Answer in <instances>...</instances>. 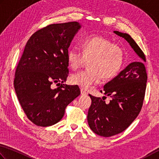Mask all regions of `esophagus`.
<instances>
[{
	"mask_svg": "<svg viewBox=\"0 0 159 159\" xmlns=\"http://www.w3.org/2000/svg\"><path fill=\"white\" fill-rule=\"evenodd\" d=\"M80 91H81V94H82V95H87V94H88V93L87 92V91H84V89H81V90H80Z\"/></svg>",
	"mask_w": 159,
	"mask_h": 159,
	"instance_id": "obj_1",
	"label": "esophagus"
}]
</instances>
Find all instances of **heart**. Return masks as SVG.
<instances>
[{
    "label": "heart",
    "instance_id": "1",
    "mask_svg": "<svg viewBox=\"0 0 159 159\" xmlns=\"http://www.w3.org/2000/svg\"><path fill=\"white\" fill-rule=\"evenodd\" d=\"M82 52L75 47L67 53V61L72 70H77L84 65L86 60L89 69L72 75V84L88 89L93 84H99L102 79L108 81L120 71L124 63V53L117 44L99 35L85 38L80 43Z\"/></svg>",
    "mask_w": 159,
    "mask_h": 159
}]
</instances>
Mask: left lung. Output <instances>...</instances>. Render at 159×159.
<instances>
[{"instance_id": "1", "label": "left lung", "mask_w": 159, "mask_h": 159, "mask_svg": "<svg viewBox=\"0 0 159 159\" xmlns=\"http://www.w3.org/2000/svg\"><path fill=\"white\" fill-rule=\"evenodd\" d=\"M114 33L124 38L143 61L130 63L105 84L104 93L112 98L109 103L103 98L89 94L91 105L87 115L89 126L96 134L103 137L123 132L136 119L143 107L147 80L144 65L146 58L140 47L127 33L116 30Z\"/></svg>"}]
</instances>
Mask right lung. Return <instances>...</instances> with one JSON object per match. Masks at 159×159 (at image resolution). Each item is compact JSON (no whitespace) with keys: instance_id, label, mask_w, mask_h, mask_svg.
Returning a JSON list of instances; mask_svg holds the SVG:
<instances>
[{"instance_id":"1","label":"right lung","mask_w":159,"mask_h":159,"mask_svg":"<svg viewBox=\"0 0 159 159\" xmlns=\"http://www.w3.org/2000/svg\"><path fill=\"white\" fill-rule=\"evenodd\" d=\"M80 28L77 21L50 24L33 33L25 46L14 86L24 112L36 126L58 123L67 105L80 96L77 85L63 82L69 72L67 53ZM59 82L60 87L52 89V84Z\"/></svg>"}]
</instances>
